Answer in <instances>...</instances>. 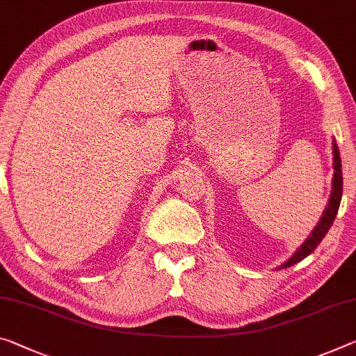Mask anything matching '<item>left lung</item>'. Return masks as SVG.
<instances>
[{
    "mask_svg": "<svg viewBox=\"0 0 356 356\" xmlns=\"http://www.w3.org/2000/svg\"><path fill=\"white\" fill-rule=\"evenodd\" d=\"M332 160H334V174H332V190H331V196L328 201V206H326L323 216H321L320 222L317 227L314 228L312 234L304 241V244L296 250L295 255H293L289 261H285L282 264V268H290L293 264L300 263L301 259H304L306 257H309L315 249H317L318 244L321 242V239L325 238L328 229L331 228L332 222H334L336 213L339 211V204H341V198H342V165H341V155H339V149H337L336 140H332Z\"/></svg>",
    "mask_w": 356,
    "mask_h": 356,
    "instance_id": "left-lung-1",
    "label": "left lung"
}]
</instances>
